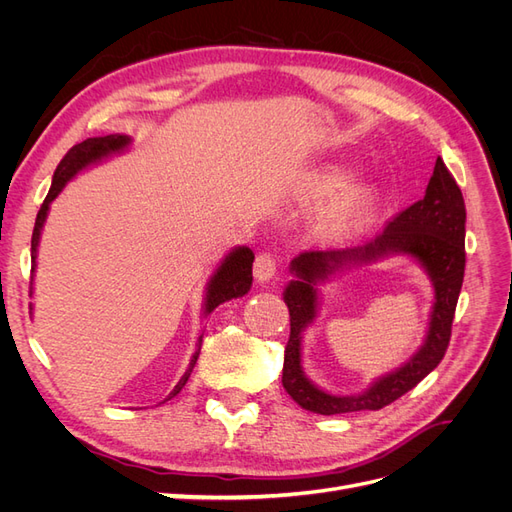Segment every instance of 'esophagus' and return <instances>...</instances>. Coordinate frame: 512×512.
<instances>
[{
    "instance_id": "34e87169",
    "label": "esophagus",
    "mask_w": 512,
    "mask_h": 512,
    "mask_svg": "<svg viewBox=\"0 0 512 512\" xmlns=\"http://www.w3.org/2000/svg\"><path fill=\"white\" fill-rule=\"evenodd\" d=\"M275 271H277V258H275V254L260 252L256 256V262H254V277H256V280L265 284L275 275Z\"/></svg>"
}]
</instances>
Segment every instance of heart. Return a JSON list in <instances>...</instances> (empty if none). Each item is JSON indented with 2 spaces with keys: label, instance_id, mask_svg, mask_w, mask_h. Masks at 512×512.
I'll use <instances>...</instances> for the list:
<instances>
[{
  "label": "heart",
  "instance_id": "heart-1",
  "mask_svg": "<svg viewBox=\"0 0 512 512\" xmlns=\"http://www.w3.org/2000/svg\"><path fill=\"white\" fill-rule=\"evenodd\" d=\"M350 183V173L344 168H327L322 173L309 177L305 185V194L309 198H329L342 192ZM378 209L376 192L367 185H354L335 203L322 213L320 232L329 239H346L361 230Z\"/></svg>",
  "mask_w": 512,
  "mask_h": 512
}]
</instances>
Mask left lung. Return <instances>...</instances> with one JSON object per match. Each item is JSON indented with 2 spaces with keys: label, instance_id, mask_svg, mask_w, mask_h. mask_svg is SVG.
Masks as SVG:
<instances>
[{
  "label": "left lung",
  "instance_id": "8db88e82",
  "mask_svg": "<svg viewBox=\"0 0 512 512\" xmlns=\"http://www.w3.org/2000/svg\"><path fill=\"white\" fill-rule=\"evenodd\" d=\"M386 251L414 255L432 275L437 286L430 333L426 346L393 375L379 381L361 396L335 398L320 392L300 371V333L315 313L316 281L348 261H360ZM290 271L297 275L284 292L290 312V337L284 348L282 384L286 393L309 412L344 414L380 410L412 391L429 371L444 359L451 342L455 307L466 271V203L451 170L442 158L429 179L423 200L399 211L376 239L344 250H309L292 260Z\"/></svg>",
  "mask_w": 512,
  "mask_h": 512
}]
</instances>
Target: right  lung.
<instances>
[{
	"instance_id": "1",
	"label": "right lung",
	"mask_w": 512,
	"mask_h": 512,
	"mask_svg": "<svg viewBox=\"0 0 512 512\" xmlns=\"http://www.w3.org/2000/svg\"><path fill=\"white\" fill-rule=\"evenodd\" d=\"M128 143H130V138L121 136V134L119 136H94V138H87V141H83L79 145H74L66 153V156L61 158V162L55 168L51 190L44 198V203L38 211L36 226H34V235H32V262H34V267H36V250H38V241H40V230H42V224L46 220V211H49L51 200H55V196L61 192V188H64L66 181L79 173L81 168H85L87 164L96 162L104 156H111V153L123 149ZM252 262H254V252L250 250V247H239V250L230 252L226 256V260L222 262V267L218 269V273L213 275V280H211L209 290H207V303H205L207 314H211L220 303L243 297V294L250 290V286H252ZM34 267H32V275H34ZM29 294H32V288H29ZM196 359H198V352L194 354V359H192L188 371H185L183 378L173 389V393L168 395V399L175 397L183 389L185 382H188L192 369L196 365Z\"/></svg>"
}]
</instances>
